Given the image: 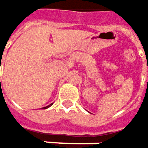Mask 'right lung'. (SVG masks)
I'll list each match as a JSON object with an SVG mask.
<instances>
[{"label": "right lung", "mask_w": 148, "mask_h": 148, "mask_svg": "<svg viewBox=\"0 0 148 148\" xmlns=\"http://www.w3.org/2000/svg\"><path fill=\"white\" fill-rule=\"evenodd\" d=\"M52 104H53V103H50V104H49V105H48V106H46V107H45V108H44V109H46V108H48L49 107L51 106Z\"/></svg>", "instance_id": "1"}]
</instances>
